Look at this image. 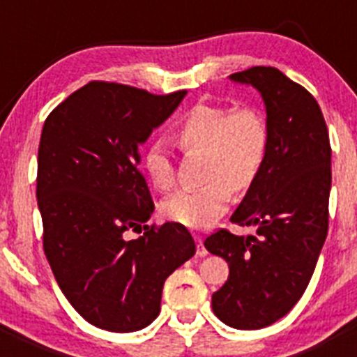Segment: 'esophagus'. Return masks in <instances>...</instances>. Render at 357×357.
I'll use <instances>...</instances> for the list:
<instances>
[{"mask_svg":"<svg viewBox=\"0 0 357 357\" xmlns=\"http://www.w3.org/2000/svg\"><path fill=\"white\" fill-rule=\"evenodd\" d=\"M195 241H197V255L198 257H206L207 255V248L204 245V238L198 234H195Z\"/></svg>","mask_w":357,"mask_h":357,"instance_id":"1","label":"esophagus"}]
</instances>
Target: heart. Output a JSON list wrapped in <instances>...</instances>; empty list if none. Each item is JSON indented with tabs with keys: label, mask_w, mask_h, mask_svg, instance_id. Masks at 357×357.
Here are the masks:
<instances>
[{
	"label": "heart",
	"mask_w": 357,
	"mask_h": 357,
	"mask_svg": "<svg viewBox=\"0 0 357 357\" xmlns=\"http://www.w3.org/2000/svg\"><path fill=\"white\" fill-rule=\"evenodd\" d=\"M173 135L184 151H206L202 172L206 184L173 193L162 202V213L178 225L206 229L229 209L232 188L248 189L259 176L270 146L266 119L252 107L232 110L200 103L176 123ZM143 168L160 191L175 184L172 153L164 141L146 148Z\"/></svg>",
	"instance_id": "heart-1"
}]
</instances>
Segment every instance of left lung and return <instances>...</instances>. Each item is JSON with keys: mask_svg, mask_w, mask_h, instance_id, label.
<instances>
[{"mask_svg": "<svg viewBox=\"0 0 357 357\" xmlns=\"http://www.w3.org/2000/svg\"><path fill=\"white\" fill-rule=\"evenodd\" d=\"M230 82L263 98L270 146L264 166L230 222L255 236L218 230L206 248L229 263V279L213 295V311L241 331L272 326L307 288L327 238L331 144L320 105L275 68L255 66Z\"/></svg>", "mask_w": 357, "mask_h": 357, "instance_id": "obj_1", "label": "left lung"}]
</instances>
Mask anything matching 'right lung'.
Wrapping results in <instances>:
<instances>
[{"instance_id": "add662e5", "label": "right lung", "mask_w": 357, "mask_h": 357, "mask_svg": "<svg viewBox=\"0 0 357 357\" xmlns=\"http://www.w3.org/2000/svg\"><path fill=\"white\" fill-rule=\"evenodd\" d=\"M185 94L91 82L44 121L37 162L44 254L69 304L94 327L150 326L164 280L197 252L184 225H144L155 206L139 172V146ZM141 226L143 236L124 239Z\"/></svg>"}]
</instances>
